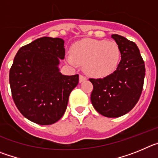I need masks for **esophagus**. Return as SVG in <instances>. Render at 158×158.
<instances>
[{
    "label": "esophagus",
    "instance_id": "34e87169",
    "mask_svg": "<svg viewBox=\"0 0 158 158\" xmlns=\"http://www.w3.org/2000/svg\"><path fill=\"white\" fill-rule=\"evenodd\" d=\"M86 79H87V78L85 76H83V75H80V76H79V81L80 82L85 81H86Z\"/></svg>",
    "mask_w": 158,
    "mask_h": 158
}]
</instances>
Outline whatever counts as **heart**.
Wrapping results in <instances>:
<instances>
[{"label": "heart", "instance_id": "heart-1", "mask_svg": "<svg viewBox=\"0 0 158 158\" xmlns=\"http://www.w3.org/2000/svg\"><path fill=\"white\" fill-rule=\"evenodd\" d=\"M120 57L115 42L85 40L73 44L72 54H67L66 60L72 65H85L86 73L94 77H104L117 69Z\"/></svg>", "mask_w": 158, "mask_h": 158}]
</instances>
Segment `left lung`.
<instances>
[{
    "label": "left lung",
    "mask_w": 158,
    "mask_h": 158,
    "mask_svg": "<svg viewBox=\"0 0 158 158\" xmlns=\"http://www.w3.org/2000/svg\"><path fill=\"white\" fill-rule=\"evenodd\" d=\"M120 48L121 61L116 70L104 78L89 81L93 83L91 101L100 115L116 118L129 112L142 94L146 69L139 49L119 35H111Z\"/></svg>",
    "instance_id": "obj_1"
}]
</instances>
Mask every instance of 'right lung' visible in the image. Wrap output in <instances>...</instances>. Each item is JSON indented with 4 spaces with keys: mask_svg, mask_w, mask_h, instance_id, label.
<instances>
[{
    "mask_svg": "<svg viewBox=\"0 0 158 158\" xmlns=\"http://www.w3.org/2000/svg\"><path fill=\"white\" fill-rule=\"evenodd\" d=\"M64 40L42 37L22 47L9 71L12 99L22 115L40 125L56 123L66 110L69 96L79 75L60 73L65 58Z\"/></svg>",
    "mask_w": 158,
    "mask_h": 158,
    "instance_id": "1",
    "label": "right lung"
}]
</instances>
